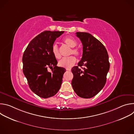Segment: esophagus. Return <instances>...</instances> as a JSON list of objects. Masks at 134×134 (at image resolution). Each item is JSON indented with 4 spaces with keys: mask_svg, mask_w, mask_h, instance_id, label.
I'll return each mask as SVG.
<instances>
[{
    "mask_svg": "<svg viewBox=\"0 0 134 134\" xmlns=\"http://www.w3.org/2000/svg\"><path fill=\"white\" fill-rule=\"evenodd\" d=\"M66 70H68V71H71V69H68V68H66Z\"/></svg>",
    "mask_w": 134,
    "mask_h": 134,
    "instance_id": "obj_1",
    "label": "esophagus"
}]
</instances>
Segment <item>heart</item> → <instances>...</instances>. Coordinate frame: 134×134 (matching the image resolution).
Returning <instances> with one entry per match:
<instances>
[{
    "label": "heart",
    "mask_w": 134,
    "mask_h": 134,
    "mask_svg": "<svg viewBox=\"0 0 134 134\" xmlns=\"http://www.w3.org/2000/svg\"><path fill=\"white\" fill-rule=\"evenodd\" d=\"M63 42L68 46L72 48L70 52V54H73L76 56H79L81 54L80 49L77 48H75L77 45V41L72 36H67L63 39ZM52 52L56 59H59L60 58V54L59 51V48L57 44H54L52 47ZM76 59L74 56H70L67 58L62 59L58 63L60 66L65 68H71L76 63Z\"/></svg>",
    "instance_id": "heart-1"
}]
</instances>
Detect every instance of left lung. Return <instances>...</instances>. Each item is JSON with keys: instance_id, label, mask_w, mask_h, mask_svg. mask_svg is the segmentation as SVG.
Listing matches in <instances>:
<instances>
[{"instance_id": "obj_1", "label": "left lung", "mask_w": 134, "mask_h": 134, "mask_svg": "<svg viewBox=\"0 0 134 134\" xmlns=\"http://www.w3.org/2000/svg\"><path fill=\"white\" fill-rule=\"evenodd\" d=\"M83 44V55L77 66L71 69V85L78 96L85 99L96 95L104 86L110 63L103 44L86 32H76ZM84 66L81 70L79 66Z\"/></svg>"}]
</instances>
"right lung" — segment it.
I'll use <instances>...</instances> for the list:
<instances>
[{
	"mask_svg": "<svg viewBox=\"0 0 134 134\" xmlns=\"http://www.w3.org/2000/svg\"><path fill=\"white\" fill-rule=\"evenodd\" d=\"M64 31H46L30 42L23 55V71L33 92L42 98H48L59 90L66 69L57 66V61L52 47L57 37ZM49 67L52 72L47 71Z\"/></svg>",
	"mask_w": 134,
	"mask_h": 134,
	"instance_id": "obj_1",
	"label": "right lung"
}]
</instances>
